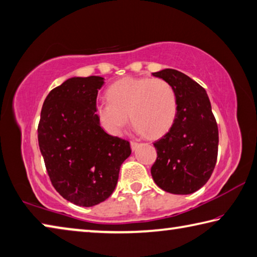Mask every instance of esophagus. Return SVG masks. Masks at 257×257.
I'll list each match as a JSON object with an SVG mask.
<instances>
[{"label": "esophagus", "instance_id": "1", "mask_svg": "<svg viewBox=\"0 0 257 257\" xmlns=\"http://www.w3.org/2000/svg\"><path fill=\"white\" fill-rule=\"evenodd\" d=\"M139 147V144L138 142H134V141H131V149L134 151Z\"/></svg>", "mask_w": 257, "mask_h": 257}]
</instances>
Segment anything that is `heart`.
Wrapping results in <instances>:
<instances>
[{
  "label": "heart",
  "instance_id": "heart-1",
  "mask_svg": "<svg viewBox=\"0 0 257 257\" xmlns=\"http://www.w3.org/2000/svg\"><path fill=\"white\" fill-rule=\"evenodd\" d=\"M106 95L108 101L96 103L94 113L111 136H119L130 115L138 133L158 138L172 127L178 112L175 91L161 78L124 77L112 83Z\"/></svg>",
  "mask_w": 257,
  "mask_h": 257
}]
</instances>
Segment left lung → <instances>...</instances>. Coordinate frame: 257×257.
I'll use <instances>...</instances> for the list:
<instances>
[{
  "label": "left lung",
  "mask_w": 257,
  "mask_h": 257,
  "mask_svg": "<svg viewBox=\"0 0 257 257\" xmlns=\"http://www.w3.org/2000/svg\"><path fill=\"white\" fill-rule=\"evenodd\" d=\"M153 75L173 87L178 112L170 131L154 144L157 159L151 175L164 191L189 195L205 186L216 164L218 130L211 101L203 86L179 70Z\"/></svg>",
  "instance_id": "obj_1"
}]
</instances>
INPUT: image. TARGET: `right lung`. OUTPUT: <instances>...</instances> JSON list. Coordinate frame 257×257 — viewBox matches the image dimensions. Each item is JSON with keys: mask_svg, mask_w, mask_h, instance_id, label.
<instances>
[{"mask_svg": "<svg viewBox=\"0 0 257 257\" xmlns=\"http://www.w3.org/2000/svg\"><path fill=\"white\" fill-rule=\"evenodd\" d=\"M104 78L71 77L44 100L39 146L54 189L66 200L91 207L115 190L130 142L103 131L94 109Z\"/></svg>", "mask_w": 257, "mask_h": 257, "instance_id": "1", "label": "right lung"}]
</instances>
